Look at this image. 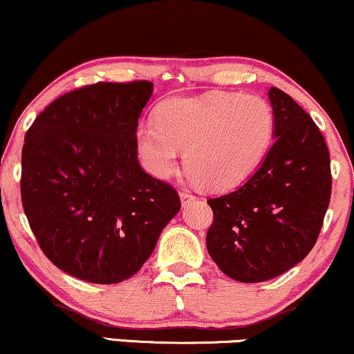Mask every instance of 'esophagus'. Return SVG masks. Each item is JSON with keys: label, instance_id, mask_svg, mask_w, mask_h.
<instances>
[{"label": "esophagus", "instance_id": "esophagus-1", "mask_svg": "<svg viewBox=\"0 0 354 354\" xmlns=\"http://www.w3.org/2000/svg\"><path fill=\"white\" fill-rule=\"evenodd\" d=\"M195 195H192L190 192H180V202H182V205H189L190 202H194L195 201Z\"/></svg>", "mask_w": 354, "mask_h": 354}]
</instances>
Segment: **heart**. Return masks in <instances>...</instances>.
<instances>
[{
  "label": "heart",
  "mask_w": 354,
  "mask_h": 354,
  "mask_svg": "<svg viewBox=\"0 0 354 354\" xmlns=\"http://www.w3.org/2000/svg\"><path fill=\"white\" fill-rule=\"evenodd\" d=\"M275 139V114L259 95L210 93L176 95L136 131L137 153L149 174L169 178L185 147V167L210 190L243 184L267 159Z\"/></svg>",
  "instance_id": "heart-1"
}]
</instances>
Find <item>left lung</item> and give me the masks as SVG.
Masks as SVG:
<instances>
[{
    "label": "left lung",
    "instance_id": "left-lung-1",
    "mask_svg": "<svg viewBox=\"0 0 354 354\" xmlns=\"http://www.w3.org/2000/svg\"><path fill=\"white\" fill-rule=\"evenodd\" d=\"M275 142L234 192L209 198L214 222L207 250L242 283L275 278L317 243L331 197L330 152L313 119L283 91L270 87Z\"/></svg>",
    "mask_w": 354,
    "mask_h": 354
}]
</instances>
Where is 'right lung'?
<instances>
[{"instance_id": "right-lung-1", "label": "right lung", "mask_w": 354, "mask_h": 354, "mask_svg": "<svg viewBox=\"0 0 354 354\" xmlns=\"http://www.w3.org/2000/svg\"><path fill=\"white\" fill-rule=\"evenodd\" d=\"M152 82H97L49 104L24 137L21 201L44 255L62 272L111 285L136 275L180 210L144 172L136 131Z\"/></svg>"}]
</instances>
